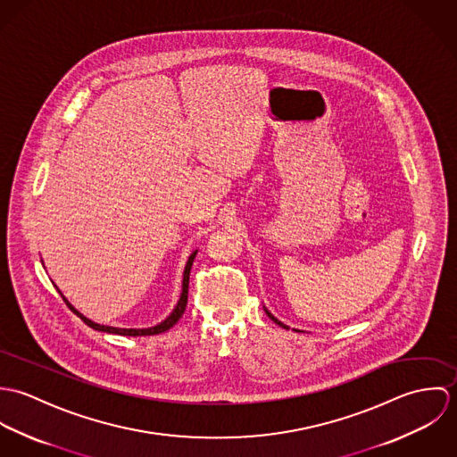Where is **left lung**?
Masks as SVG:
<instances>
[{
    "mask_svg": "<svg viewBox=\"0 0 457 457\" xmlns=\"http://www.w3.org/2000/svg\"><path fill=\"white\" fill-rule=\"evenodd\" d=\"M267 315H269V319H270V320H274V322H276V324H278V326H281V327H285V328H288V327L283 326V324H281V322H279V320H276V319H274V317H272V315H270V313H269V312H267Z\"/></svg>",
    "mask_w": 457,
    "mask_h": 457,
    "instance_id": "obj_1",
    "label": "left lung"
}]
</instances>
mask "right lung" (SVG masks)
Instances as JSON below:
<instances>
[{"mask_svg": "<svg viewBox=\"0 0 457 457\" xmlns=\"http://www.w3.org/2000/svg\"><path fill=\"white\" fill-rule=\"evenodd\" d=\"M196 252H194L192 255H190V259L187 262V269H185V278H183V294H181V299H179V303H178V306H176V310L170 313V317H167L162 324H158V326L149 327V328H120V327H107V326H100V324H95V322H91V320H87L86 317H82L68 301H66L65 297H63V301L66 303V306L86 324V326L91 327V328H95V330H102V332H111V334H121V336H153V334H160V332H165V330H169L170 327L176 326L178 324V320L183 317V313H185V310H187V304H188V285H190V270H192V263H194V259H195Z\"/></svg>", "mask_w": 457, "mask_h": 457, "instance_id": "obj_1", "label": "right lung"}]
</instances>
